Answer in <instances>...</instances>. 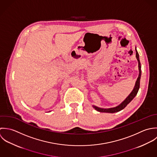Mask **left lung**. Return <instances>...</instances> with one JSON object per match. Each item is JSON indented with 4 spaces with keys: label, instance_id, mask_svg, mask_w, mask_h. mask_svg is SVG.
I'll return each mask as SVG.
<instances>
[{
    "label": "left lung",
    "instance_id": "obj_1",
    "mask_svg": "<svg viewBox=\"0 0 157 157\" xmlns=\"http://www.w3.org/2000/svg\"><path fill=\"white\" fill-rule=\"evenodd\" d=\"M135 50H136V58L138 60V69H139V75L138 77L137 78V80L135 82V87L133 89V90L132 91V92L130 94L125 98V100L124 101H123L120 105H118L117 107H112V108H109V109H103V108H100L96 106L93 105L94 108L96 110L99 112H105V113H115V112H118L121 111V110L124 109L125 107L127 106V105L130 102V101L135 97V96L137 94L138 90L140 89V78H141V63L140 61V59H139V54L135 48Z\"/></svg>",
    "mask_w": 157,
    "mask_h": 157
}]
</instances>
